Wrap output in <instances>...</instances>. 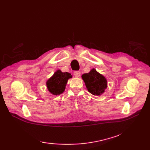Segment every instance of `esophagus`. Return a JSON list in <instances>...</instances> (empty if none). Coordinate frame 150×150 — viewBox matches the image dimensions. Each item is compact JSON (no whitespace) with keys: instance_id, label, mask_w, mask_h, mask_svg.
I'll use <instances>...</instances> for the list:
<instances>
[{"instance_id":"1","label":"esophagus","mask_w":150,"mask_h":150,"mask_svg":"<svg viewBox=\"0 0 150 150\" xmlns=\"http://www.w3.org/2000/svg\"><path fill=\"white\" fill-rule=\"evenodd\" d=\"M74 75L75 76V77H76V78H78V77H79L80 76V72L78 71H76L74 72Z\"/></svg>"}]
</instances>
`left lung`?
Instances as JSON below:
<instances>
[{
	"label": "left lung",
	"mask_w": 150,
	"mask_h": 150,
	"mask_svg": "<svg viewBox=\"0 0 150 150\" xmlns=\"http://www.w3.org/2000/svg\"><path fill=\"white\" fill-rule=\"evenodd\" d=\"M82 78L88 91L93 95L99 96L107 88L106 78L94 69L91 70L89 73L83 74Z\"/></svg>",
	"instance_id": "obj_1"
}]
</instances>
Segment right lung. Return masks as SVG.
Segmentation results:
<instances>
[{"instance_id": "obj_1", "label": "right lung", "mask_w": 150, "mask_h": 150, "mask_svg": "<svg viewBox=\"0 0 150 150\" xmlns=\"http://www.w3.org/2000/svg\"><path fill=\"white\" fill-rule=\"evenodd\" d=\"M71 78L70 73L57 70L46 82L47 89L54 95H59L64 91L67 81Z\"/></svg>"}]
</instances>
